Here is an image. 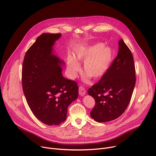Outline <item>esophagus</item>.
Wrapping results in <instances>:
<instances>
[{"label":"esophagus","mask_w":156,"mask_h":156,"mask_svg":"<svg viewBox=\"0 0 156 156\" xmlns=\"http://www.w3.org/2000/svg\"><path fill=\"white\" fill-rule=\"evenodd\" d=\"M79 94L81 96H83L86 94V90L84 87H83L82 86H80L79 88Z\"/></svg>","instance_id":"1"}]
</instances>
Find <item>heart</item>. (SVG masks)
I'll use <instances>...</instances> for the list:
<instances>
[{"label": "heart", "instance_id": "heart-1", "mask_svg": "<svg viewBox=\"0 0 156 156\" xmlns=\"http://www.w3.org/2000/svg\"><path fill=\"white\" fill-rule=\"evenodd\" d=\"M112 49L108 47H103L102 44L80 48L75 56V58L79 61H85L83 71L94 79L101 78L106 73L112 62ZM67 65L69 77L74 79L80 70L79 64L73 57L70 55L67 57Z\"/></svg>", "mask_w": 156, "mask_h": 156}]
</instances>
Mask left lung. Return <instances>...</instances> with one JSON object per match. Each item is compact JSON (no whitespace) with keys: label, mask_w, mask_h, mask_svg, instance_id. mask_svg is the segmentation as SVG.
<instances>
[{"label":"left lung","mask_w":156,"mask_h":156,"mask_svg":"<svg viewBox=\"0 0 156 156\" xmlns=\"http://www.w3.org/2000/svg\"><path fill=\"white\" fill-rule=\"evenodd\" d=\"M119 52L106 73L89 88L95 102L90 116L98 122L111 121L121 116L130 101L136 83L133 55L121 39Z\"/></svg>","instance_id":"obj_1"}]
</instances>
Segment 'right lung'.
Instances as JSON below:
<instances>
[{
    "label": "right lung",
    "mask_w": 156,
    "mask_h": 156,
    "mask_svg": "<svg viewBox=\"0 0 156 156\" xmlns=\"http://www.w3.org/2000/svg\"><path fill=\"white\" fill-rule=\"evenodd\" d=\"M61 34L44 33L24 56L22 83L27 104L34 115L46 125H58L67 118L69 105L78 97L74 80L62 74L64 62L52 53Z\"/></svg>",
    "instance_id": "obj_1"
}]
</instances>
